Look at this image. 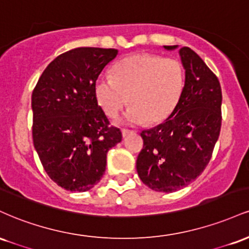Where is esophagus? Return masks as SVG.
<instances>
[{
  "mask_svg": "<svg viewBox=\"0 0 249 249\" xmlns=\"http://www.w3.org/2000/svg\"><path fill=\"white\" fill-rule=\"evenodd\" d=\"M134 131H132V130H127V128H123L122 130V134H123V137H127L128 134L130 133H133Z\"/></svg>",
  "mask_w": 249,
  "mask_h": 249,
  "instance_id": "34e87169",
  "label": "esophagus"
}]
</instances>
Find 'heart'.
<instances>
[{
	"mask_svg": "<svg viewBox=\"0 0 249 249\" xmlns=\"http://www.w3.org/2000/svg\"><path fill=\"white\" fill-rule=\"evenodd\" d=\"M184 87L185 71L180 61L141 53L121 59L113 67L112 77H99L95 92L99 107L108 117H116L130 102L122 123L154 124L173 112Z\"/></svg>",
	"mask_w": 249,
	"mask_h": 249,
	"instance_id": "1",
	"label": "heart"
}]
</instances>
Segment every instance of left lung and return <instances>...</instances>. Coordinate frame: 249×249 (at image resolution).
Instances as JSON below:
<instances>
[{
	"instance_id": "obj_1",
	"label": "left lung",
	"mask_w": 249,
	"mask_h": 249,
	"mask_svg": "<svg viewBox=\"0 0 249 249\" xmlns=\"http://www.w3.org/2000/svg\"><path fill=\"white\" fill-rule=\"evenodd\" d=\"M174 50L178 45H164ZM185 87L170 117L141 133L144 146L137 172L146 186L172 193L204 172L221 128V87L210 68L190 48L179 50Z\"/></svg>"
}]
</instances>
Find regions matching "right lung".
Here are the masks:
<instances>
[{
	"label": "right lung",
	"mask_w": 249,
	"mask_h": 249,
	"mask_svg": "<svg viewBox=\"0 0 249 249\" xmlns=\"http://www.w3.org/2000/svg\"><path fill=\"white\" fill-rule=\"evenodd\" d=\"M117 53L102 48L67 51L45 68L33 91L34 146L48 176L71 192L95 186L107 151L122 142L95 92L97 78Z\"/></svg>",
	"instance_id": "1"
}]
</instances>
